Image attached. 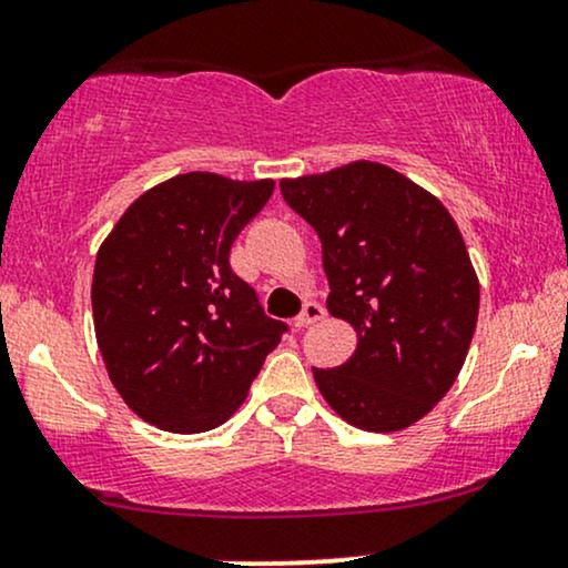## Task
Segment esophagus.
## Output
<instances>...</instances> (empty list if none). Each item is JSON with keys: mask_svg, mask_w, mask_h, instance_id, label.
Segmentation results:
<instances>
[{"mask_svg": "<svg viewBox=\"0 0 568 568\" xmlns=\"http://www.w3.org/2000/svg\"><path fill=\"white\" fill-rule=\"evenodd\" d=\"M323 317H325V306L323 304L306 302L302 314H298V317L293 320V325H296L298 331H302V327H310L312 323H317V320H323Z\"/></svg>", "mask_w": 568, "mask_h": 568, "instance_id": "obj_1", "label": "esophagus"}]
</instances>
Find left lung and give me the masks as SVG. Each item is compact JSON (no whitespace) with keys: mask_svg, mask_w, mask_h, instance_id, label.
<instances>
[{"mask_svg":"<svg viewBox=\"0 0 568 568\" xmlns=\"http://www.w3.org/2000/svg\"><path fill=\"white\" fill-rule=\"evenodd\" d=\"M323 243L327 312L357 331L341 367H312L325 402L362 432H399L432 413L466 362L479 277L455 219L384 163L354 161L280 182Z\"/></svg>","mask_w":568,"mask_h":568,"instance_id":"1","label":"left lung"}]
</instances>
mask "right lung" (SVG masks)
Wrapping results in <instances>:
<instances>
[{"instance_id": "right-lung-1", "label": "right lung", "mask_w": 568, "mask_h": 568, "mask_svg": "<svg viewBox=\"0 0 568 568\" xmlns=\"http://www.w3.org/2000/svg\"><path fill=\"white\" fill-rule=\"evenodd\" d=\"M275 182L190 172L142 193L98 251L94 336L121 399L172 434L222 426L288 325L230 266Z\"/></svg>"}]
</instances>
